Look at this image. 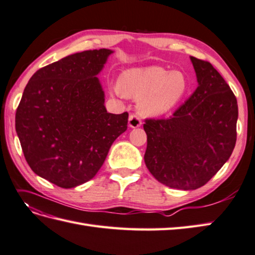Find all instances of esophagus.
I'll use <instances>...</instances> for the list:
<instances>
[{
  "mask_svg": "<svg viewBox=\"0 0 255 255\" xmlns=\"http://www.w3.org/2000/svg\"><path fill=\"white\" fill-rule=\"evenodd\" d=\"M128 126L131 128H138L142 126V121L136 115H131L128 117Z\"/></svg>",
  "mask_w": 255,
  "mask_h": 255,
  "instance_id": "obj_1",
  "label": "esophagus"
}]
</instances>
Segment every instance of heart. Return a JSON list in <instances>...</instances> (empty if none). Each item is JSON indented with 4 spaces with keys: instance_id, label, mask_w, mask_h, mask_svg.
Wrapping results in <instances>:
<instances>
[{
    "instance_id": "b5f03b06",
    "label": "heart",
    "mask_w": 255,
    "mask_h": 255,
    "mask_svg": "<svg viewBox=\"0 0 255 255\" xmlns=\"http://www.w3.org/2000/svg\"><path fill=\"white\" fill-rule=\"evenodd\" d=\"M188 80L180 71L160 66L135 67L123 72L115 92L137 99L139 112L158 116L170 110L183 97Z\"/></svg>"
}]
</instances>
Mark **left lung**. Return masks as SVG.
I'll use <instances>...</instances> for the list:
<instances>
[{"mask_svg": "<svg viewBox=\"0 0 255 255\" xmlns=\"http://www.w3.org/2000/svg\"><path fill=\"white\" fill-rule=\"evenodd\" d=\"M199 86L167 119H146V167L171 189L206 184L233 154L237 140V98L207 61L191 56Z\"/></svg>", "mask_w": 255, "mask_h": 255, "instance_id": "8db88e82", "label": "left lung"}]
</instances>
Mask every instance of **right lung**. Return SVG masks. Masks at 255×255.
Returning <instances> with one entry per match:
<instances>
[{"label":"right lung","instance_id":"1","mask_svg":"<svg viewBox=\"0 0 255 255\" xmlns=\"http://www.w3.org/2000/svg\"><path fill=\"white\" fill-rule=\"evenodd\" d=\"M111 53L83 51L38 70L17 107L15 128L27 163L60 188L93 179L128 128V112H107L96 76Z\"/></svg>","mask_w":255,"mask_h":255}]
</instances>
